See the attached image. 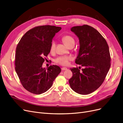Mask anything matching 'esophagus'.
Masks as SVG:
<instances>
[{"instance_id": "34e87169", "label": "esophagus", "mask_w": 123, "mask_h": 123, "mask_svg": "<svg viewBox=\"0 0 123 123\" xmlns=\"http://www.w3.org/2000/svg\"><path fill=\"white\" fill-rule=\"evenodd\" d=\"M61 70H62V71L66 70H67V68L66 67H62V68H61Z\"/></svg>"}]
</instances>
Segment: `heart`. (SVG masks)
Wrapping results in <instances>:
<instances>
[{"label":"heart","instance_id":"b5f03b06","mask_svg":"<svg viewBox=\"0 0 123 123\" xmlns=\"http://www.w3.org/2000/svg\"><path fill=\"white\" fill-rule=\"evenodd\" d=\"M63 42L64 44L68 46L72 44H74L75 41L73 37L69 35H65L63 36L62 38ZM56 49V42L54 41H52L50 46V51L51 53L54 52ZM72 57L70 56H60L55 59V62L58 64L62 66H66L68 64L69 62L72 60Z\"/></svg>","mask_w":123,"mask_h":123}]
</instances>
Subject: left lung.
Instances as JSON below:
<instances>
[{"mask_svg": "<svg viewBox=\"0 0 123 123\" xmlns=\"http://www.w3.org/2000/svg\"><path fill=\"white\" fill-rule=\"evenodd\" d=\"M71 30L79 38L80 48L75 60L84 67L70 69L73 75L69 83L73 90L80 94L94 92L104 82L111 67V56L107 42L92 26L84 25Z\"/></svg>", "mask_w": 123, "mask_h": 123, "instance_id": "8db88e82", "label": "left lung"}]
</instances>
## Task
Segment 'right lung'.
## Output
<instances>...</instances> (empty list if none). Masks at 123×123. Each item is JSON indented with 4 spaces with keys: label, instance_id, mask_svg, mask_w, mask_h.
<instances>
[{
    "label": "right lung",
    "instance_id": "add662e5",
    "mask_svg": "<svg viewBox=\"0 0 123 123\" xmlns=\"http://www.w3.org/2000/svg\"><path fill=\"white\" fill-rule=\"evenodd\" d=\"M61 27L37 26L28 31L20 40L15 54V70L23 87L28 92L40 94L47 91L61 71L57 65L43 68L50 53V46Z\"/></svg>",
    "mask_w": 123,
    "mask_h": 123
}]
</instances>
